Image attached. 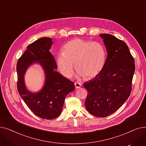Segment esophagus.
Returning <instances> with one entry per match:
<instances>
[{"mask_svg":"<svg viewBox=\"0 0 146 146\" xmlns=\"http://www.w3.org/2000/svg\"><path fill=\"white\" fill-rule=\"evenodd\" d=\"M74 86H75V88L76 89H78V88H80L81 87L82 85L79 82H75L74 83Z\"/></svg>","mask_w":146,"mask_h":146,"instance_id":"obj_1","label":"esophagus"}]
</instances>
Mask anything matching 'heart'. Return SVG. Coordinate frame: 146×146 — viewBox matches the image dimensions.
I'll return each mask as SVG.
<instances>
[{
  "instance_id": "1",
  "label": "heart",
  "mask_w": 146,
  "mask_h": 146,
  "mask_svg": "<svg viewBox=\"0 0 146 146\" xmlns=\"http://www.w3.org/2000/svg\"><path fill=\"white\" fill-rule=\"evenodd\" d=\"M105 60V50L101 43L75 39L64 45L63 52L57 54L56 63L61 73L67 78L73 75L75 63L79 74L90 79L101 72Z\"/></svg>"
}]
</instances>
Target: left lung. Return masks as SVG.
Segmentation results:
<instances>
[{"label": "left lung", "mask_w": 146, "mask_h": 146, "mask_svg": "<svg viewBox=\"0 0 146 146\" xmlns=\"http://www.w3.org/2000/svg\"><path fill=\"white\" fill-rule=\"evenodd\" d=\"M108 55L95 78L84 83L88 90L85 102L89 113L106 117L117 111L129 98L135 70L134 59L126 43L113 35L101 34Z\"/></svg>", "instance_id": "8db88e82"}]
</instances>
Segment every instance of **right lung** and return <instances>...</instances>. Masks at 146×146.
<instances>
[{
  "mask_svg": "<svg viewBox=\"0 0 146 146\" xmlns=\"http://www.w3.org/2000/svg\"><path fill=\"white\" fill-rule=\"evenodd\" d=\"M52 44V39L48 37L37 40L28 46L17 64V89L20 96L35 115L46 119H52L60 115L66 96L75 88L73 82L55 70L57 66L49 51ZM34 62L42 65L46 75L45 85L37 93H30L24 82L25 73Z\"/></svg>",
  "mask_w": 146,
  "mask_h": 146,
  "instance_id": "right-lung-1",
  "label": "right lung"
}]
</instances>
